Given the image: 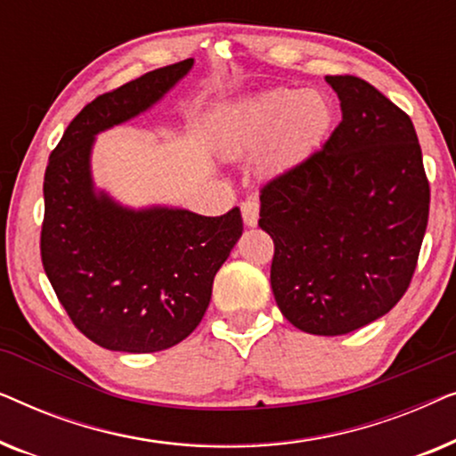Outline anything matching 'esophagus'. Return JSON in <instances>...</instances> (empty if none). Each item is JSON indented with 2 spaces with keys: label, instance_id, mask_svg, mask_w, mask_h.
Returning a JSON list of instances; mask_svg holds the SVG:
<instances>
[{
  "label": "esophagus",
  "instance_id": "1",
  "mask_svg": "<svg viewBox=\"0 0 456 456\" xmlns=\"http://www.w3.org/2000/svg\"><path fill=\"white\" fill-rule=\"evenodd\" d=\"M240 211H242V220H245L247 226H257L259 220V201L257 199L248 197L245 201L240 203Z\"/></svg>",
  "mask_w": 456,
  "mask_h": 456
}]
</instances>
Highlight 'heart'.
<instances>
[{
	"label": "heart",
	"mask_w": 456,
	"mask_h": 456,
	"mask_svg": "<svg viewBox=\"0 0 456 456\" xmlns=\"http://www.w3.org/2000/svg\"><path fill=\"white\" fill-rule=\"evenodd\" d=\"M332 110L317 91L278 89L242 103L224 128L230 153L255 151L272 141L273 167L290 166L314 149L330 126Z\"/></svg>",
	"instance_id": "heart-1"
}]
</instances>
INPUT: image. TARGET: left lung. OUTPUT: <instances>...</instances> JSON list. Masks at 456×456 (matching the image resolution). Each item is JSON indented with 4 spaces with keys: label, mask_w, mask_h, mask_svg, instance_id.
<instances>
[{
    "label": "left lung",
    "mask_w": 456,
    "mask_h": 456,
    "mask_svg": "<svg viewBox=\"0 0 456 456\" xmlns=\"http://www.w3.org/2000/svg\"><path fill=\"white\" fill-rule=\"evenodd\" d=\"M342 120L322 149L261 189L272 290L307 334L340 336L407 292L428 228L429 183L411 118L367 80L326 77Z\"/></svg>",
    "instance_id": "8db88e82"
}]
</instances>
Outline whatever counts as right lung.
<instances>
[{"label":"right lung","instance_id":"right-lung-1","mask_svg":"<svg viewBox=\"0 0 456 456\" xmlns=\"http://www.w3.org/2000/svg\"><path fill=\"white\" fill-rule=\"evenodd\" d=\"M192 60L158 68L86 103L49 155L41 261L74 326L95 345L155 353L203 320L217 270L242 234L240 209H128L95 192V134L158 103Z\"/></svg>","mask_w":456,"mask_h":456}]
</instances>
